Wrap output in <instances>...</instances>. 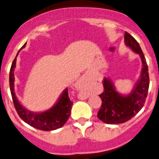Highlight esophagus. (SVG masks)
Returning a JSON list of instances; mask_svg holds the SVG:
<instances>
[{"label": "esophagus", "instance_id": "1", "mask_svg": "<svg viewBox=\"0 0 159 159\" xmlns=\"http://www.w3.org/2000/svg\"><path fill=\"white\" fill-rule=\"evenodd\" d=\"M85 80H86V78H85V77H83V78L80 80V81H81V82H84Z\"/></svg>", "mask_w": 159, "mask_h": 159}]
</instances>
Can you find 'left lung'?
Returning a JSON list of instances; mask_svg holds the SVG:
<instances>
[{"instance_id": "obj_1", "label": "left lung", "mask_w": 159, "mask_h": 159, "mask_svg": "<svg viewBox=\"0 0 159 159\" xmlns=\"http://www.w3.org/2000/svg\"><path fill=\"white\" fill-rule=\"evenodd\" d=\"M125 45L139 56L142 61L140 76L134 88L128 94L118 92L110 78L103 80L104 91L100 94L102 105L98 113V117L107 124H118L128 121L143 108L149 87L148 68L144 54L136 41L127 32L124 35Z\"/></svg>"}]
</instances>
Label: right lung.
Listing matches in <instances>:
<instances>
[{"instance_id":"add662e5","label":"right lung","mask_w":159,"mask_h":159,"mask_svg":"<svg viewBox=\"0 0 159 159\" xmlns=\"http://www.w3.org/2000/svg\"><path fill=\"white\" fill-rule=\"evenodd\" d=\"M26 43H25L23 45L20 51L26 46ZM20 51L16 54V56H18ZM16 56L11 65L9 80L10 89L13 104L20 117L30 126L43 131H51L62 127L70 116L73 103L72 101H70L68 97V88L63 91L57 102L50 109L40 113L30 111L21 104L14 92V69L16 68Z\"/></svg>"}]
</instances>
